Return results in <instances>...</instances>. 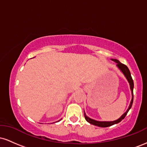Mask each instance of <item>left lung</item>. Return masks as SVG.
Segmentation results:
<instances>
[{"label":"left lung","mask_w":147,"mask_h":147,"mask_svg":"<svg viewBox=\"0 0 147 147\" xmlns=\"http://www.w3.org/2000/svg\"><path fill=\"white\" fill-rule=\"evenodd\" d=\"M111 59L113 61H114L115 63H117V65H117V68L122 72V73L124 75V77H126V79H127L128 82H129V86H130V89H131V91L132 98H131L129 108H128V109L126 110V112L124 113L120 117L118 118L117 119H116V120H114V121H97V120H95V119H91V118L88 117L86 114L85 111H84V117H85L86 120L88 122L90 123V124H93V125L95 126H99V127H109V126L114 125V124H117V123L120 122L121 121H122V119L126 117V115H127L129 111L131 109V106H132V104H133V88H134V84H133V81L132 77H131V72L129 71V69L128 68V67L126 66V65H125L124 64H123L122 63H120L119 61H118L117 59Z\"/></svg>","instance_id":"1"}]
</instances>
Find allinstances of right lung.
Returning <instances> with one entry per match:
<instances>
[{
  "label": "right lung",
  "mask_w": 147,
  "mask_h": 147,
  "mask_svg": "<svg viewBox=\"0 0 147 147\" xmlns=\"http://www.w3.org/2000/svg\"><path fill=\"white\" fill-rule=\"evenodd\" d=\"M61 119H60V120H61ZM60 120H59V121H60ZM59 121H58V122H59Z\"/></svg>",
  "instance_id": "right-lung-1"
}]
</instances>
